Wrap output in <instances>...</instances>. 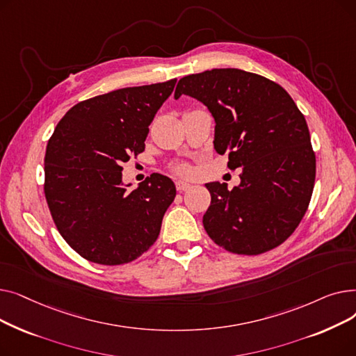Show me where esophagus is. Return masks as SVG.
Instances as JSON below:
<instances>
[{
    "mask_svg": "<svg viewBox=\"0 0 356 356\" xmlns=\"http://www.w3.org/2000/svg\"><path fill=\"white\" fill-rule=\"evenodd\" d=\"M176 189L177 192H186L188 189H191V184L189 183H184V181H176Z\"/></svg>",
    "mask_w": 356,
    "mask_h": 356,
    "instance_id": "1",
    "label": "esophagus"
}]
</instances>
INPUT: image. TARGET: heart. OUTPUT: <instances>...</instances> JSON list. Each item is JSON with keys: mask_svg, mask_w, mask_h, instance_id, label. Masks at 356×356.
<instances>
[{"mask_svg": "<svg viewBox=\"0 0 356 356\" xmlns=\"http://www.w3.org/2000/svg\"><path fill=\"white\" fill-rule=\"evenodd\" d=\"M168 168H170V172L173 175L180 176V177H189L193 173L192 167L188 163H183V161H176V163L170 164V167H168Z\"/></svg>", "mask_w": 356, "mask_h": 356, "instance_id": "obj_1", "label": "heart"}]
</instances>
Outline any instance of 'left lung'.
I'll return each instance as SVG.
<instances>
[{"label":"left lung","instance_id":"1","mask_svg":"<svg viewBox=\"0 0 356 356\" xmlns=\"http://www.w3.org/2000/svg\"><path fill=\"white\" fill-rule=\"evenodd\" d=\"M203 102L215 118V149L241 184L208 183L211 207L203 227L216 245L258 255L282 245L312 199L316 156L305 115L287 90L261 74L212 69L179 81L175 98Z\"/></svg>","mask_w":356,"mask_h":356}]
</instances>
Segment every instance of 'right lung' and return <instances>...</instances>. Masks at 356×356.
<instances>
[{
  "label": "right lung",
  "instance_id": "right-lung-1",
  "mask_svg": "<svg viewBox=\"0 0 356 356\" xmlns=\"http://www.w3.org/2000/svg\"><path fill=\"white\" fill-rule=\"evenodd\" d=\"M177 79L122 88L72 106L56 125L44 156V196L72 250L102 266L137 259L159 238L176 197L159 173L122 188V163L141 154L148 125Z\"/></svg>",
  "mask_w": 356,
  "mask_h": 356
}]
</instances>
